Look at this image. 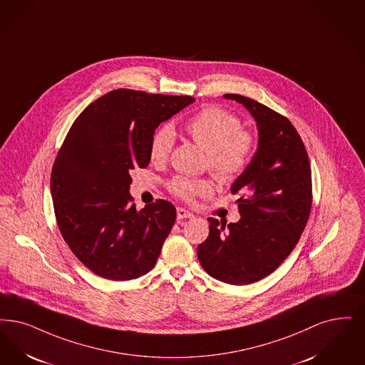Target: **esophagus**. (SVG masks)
I'll return each instance as SVG.
<instances>
[{
	"label": "esophagus",
	"mask_w": 365,
	"mask_h": 365,
	"mask_svg": "<svg viewBox=\"0 0 365 365\" xmlns=\"http://www.w3.org/2000/svg\"><path fill=\"white\" fill-rule=\"evenodd\" d=\"M176 216H178V219L179 220L192 219V217H194L192 213H190L189 210H186V209H183V207H178V209H176Z\"/></svg>",
	"instance_id": "1"
}]
</instances>
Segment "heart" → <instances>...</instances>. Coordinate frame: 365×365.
<instances>
[{
	"mask_svg": "<svg viewBox=\"0 0 365 365\" xmlns=\"http://www.w3.org/2000/svg\"><path fill=\"white\" fill-rule=\"evenodd\" d=\"M190 138L206 150V167L222 183L234 182L247 170L257 150L258 140L252 131L243 129L242 119L220 107L206 106L185 123ZM175 145V131L163 125L153 133L149 158L159 164L170 158ZM171 191L182 200L192 201L197 195L212 190L207 179L176 178L170 183Z\"/></svg>",
	"mask_w": 365,
	"mask_h": 365,
	"instance_id": "b5f03b06",
	"label": "heart"
}]
</instances>
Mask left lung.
<instances>
[{
  "label": "left lung",
  "mask_w": 365,
  "mask_h": 365,
  "mask_svg": "<svg viewBox=\"0 0 365 365\" xmlns=\"http://www.w3.org/2000/svg\"><path fill=\"white\" fill-rule=\"evenodd\" d=\"M224 96L255 118L258 150L231 189L242 219L227 224L209 217V236L197 255L209 276L246 285L273 273L296 247L311 213V165L288 118L246 96Z\"/></svg>",
  "instance_id": "1"
}]
</instances>
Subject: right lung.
Instances as JSON below:
<instances>
[{"instance_id": "add662e5", "label": "right lung", "mask_w": 365, "mask_h": 365, "mask_svg": "<svg viewBox=\"0 0 365 365\" xmlns=\"http://www.w3.org/2000/svg\"><path fill=\"white\" fill-rule=\"evenodd\" d=\"M192 96L114 89L91 103L68 131L51 171L59 231L91 272L129 281L150 272L176 219L156 200L137 210L129 192L133 168H146L155 129Z\"/></svg>"}]
</instances>
